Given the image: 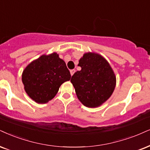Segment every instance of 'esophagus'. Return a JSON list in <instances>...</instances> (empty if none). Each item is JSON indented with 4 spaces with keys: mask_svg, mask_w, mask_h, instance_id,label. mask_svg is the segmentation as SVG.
Returning <instances> with one entry per match:
<instances>
[{
    "mask_svg": "<svg viewBox=\"0 0 150 150\" xmlns=\"http://www.w3.org/2000/svg\"><path fill=\"white\" fill-rule=\"evenodd\" d=\"M74 72H75V69H71V70H70V74H71V76L73 75L74 74Z\"/></svg>",
    "mask_w": 150,
    "mask_h": 150,
    "instance_id": "obj_1",
    "label": "esophagus"
}]
</instances>
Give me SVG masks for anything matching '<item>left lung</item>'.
<instances>
[{"label":"left lung","instance_id":"1","mask_svg":"<svg viewBox=\"0 0 150 150\" xmlns=\"http://www.w3.org/2000/svg\"><path fill=\"white\" fill-rule=\"evenodd\" d=\"M81 71L75 72L71 82L81 102L95 108L105 102L112 95L115 76L108 62L97 53H85L78 64Z\"/></svg>","mask_w":150,"mask_h":150}]
</instances>
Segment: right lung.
<instances>
[{"mask_svg": "<svg viewBox=\"0 0 150 150\" xmlns=\"http://www.w3.org/2000/svg\"><path fill=\"white\" fill-rule=\"evenodd\" d=\"M70 79L71 74L65 62L56 53L42 55L29 64L22 74L25 92L39 103L52 99L61 85Z\"/></svg>", "mask_w": 150, "mask_h": 150, "instance_id": "obj_1", "label": "right lung"}]
</instances>
